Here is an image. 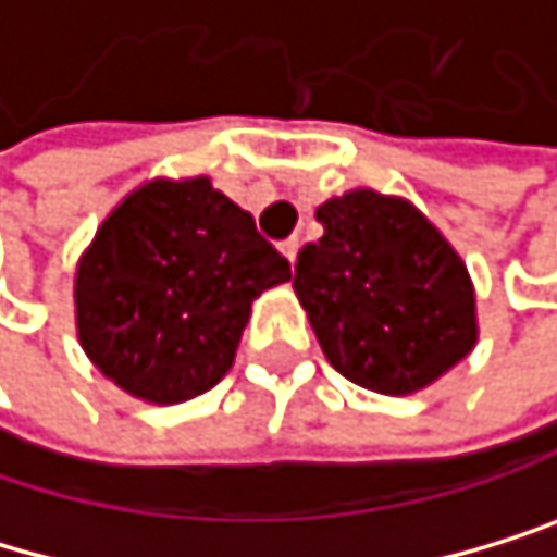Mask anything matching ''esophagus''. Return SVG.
Listing matches in <instances>:
<instances>
[{
	"instance_id": "1",
	"label": "esophagus",
	"mask_w": 557,
	"mask_h": 557,
	"mask_svg": "<svg viewBox=\"0 0 557 557\" xmlns=\"http://www.w3.org/2000/svg\"><path fill=\"white\" fill-rule=\"evenodd\" d=\"M297 249H301V243L297 239H287V243H281V252L287 256V263L294 267V260H297Z\"/></svg>"
}]
</instances>
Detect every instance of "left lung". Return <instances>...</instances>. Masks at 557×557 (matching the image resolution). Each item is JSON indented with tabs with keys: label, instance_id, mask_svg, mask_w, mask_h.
<instances>
[{
	"label": "left lung",
	"instance_id": "8db88e82",
	"mask_svg": "<svg viewBox=\"0 0 557 557\" xmlns=\"http://www.w3.org/2000/svg\"><path fill=\"white\" fill-rule=\"evenodd\" d=\"M314 219L325 236L297 252L294 294L342 376L410 397L475 349L469 267L414 201L352 187Z\"/></svg>",
	"mask_w": 557,
	"mask_h": 557
}]
</instances>
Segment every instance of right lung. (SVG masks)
Segmentation results:
<instances>
[{
    "instance_id": "add662e5",
    "label": "right lung",
    "mask_w": 557,
    "mask_h": 557,
    "mask_svg": "<svg viewBox=\"0 0 557 557\" xmlns=\"http://www.w3.org/2000/svg\"><path fill=\"white\" fill-rule=\"evenodd\" d=\"M287 281L290 263L211 177H150L77 256V342L129 397L184 404L232 370L252 301Z\"/></svg>"
}]
</instances>
